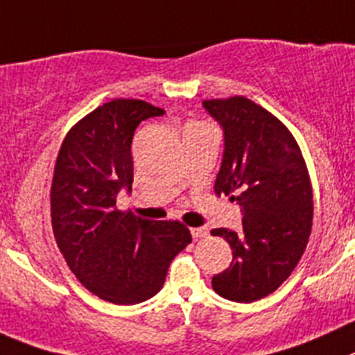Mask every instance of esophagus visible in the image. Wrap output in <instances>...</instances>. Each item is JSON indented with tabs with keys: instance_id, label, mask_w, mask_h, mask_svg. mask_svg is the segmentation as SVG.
I'll use <instances>...</instances> for the list:
<instances>
[{
	"instance_id": "1",
	"label": "esophagus",
	"mask_w": 355,
	"mask_h": 355,
	"mask_svg": "<svg viewBox=\"0 0 355 355\" xmlns=\"http://www.w3.org/2000/svg\"><path fill=\"white\" fill-rule=\"evenodd\" d=\"M191 234H193L194 240H198V238L208 236V230L207 227H193V230H191Z\"/></svg>"
}]
</instances>
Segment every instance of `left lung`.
<instances>
[{
    "label": "left lung",
    "mask_w": 355,
    "mask_h": 355,
    "mask_svg": "<svg viewBox=\"0 0 355 355\" xmlns=\"http://www.w3.org/2000/svg\"><path fill=\"white\" fill-rule=\"evenodd\" d=\"M224 129V157L215 180L243 211L240 233L211 230L230 243V268L211 278L217 294L252 303L286 282L312 233L313 194L301 148L271 112L245 96L205 99Z\"/></svg>",
    "instance_id": "1"
}]
</instances>
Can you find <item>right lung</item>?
Returning <instances> with one entry per match:
<instances>
[{
	"label": "right lung",
	"instance_id": "1",
	"mask_svg": "<svg viewBox=\"0 0 355 355\" xmlns=\"http://www.w3.org/2000/svg\"><path fill=\"white\" fill-rule=\"evenodd\" d=\"M141 99H112L66 132L51 185L52 231L71 273L94 296L135 304L161 291L193 236L178 220L137 218L117 208L131 189V141L141 121L162 115Z\"/></svg>",
	"mask_w": 355,
	"mask_h": 355
}]
</instances>
